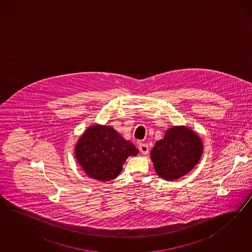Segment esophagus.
Returning a JSON list of instances; mask_svg holds the SVG:
<instances>
[{
  "instance_id": "1",
  "label": "esophagus",
  "mask_w": 252,
  "mask_h": 252,
  "mask_svg": "<svg viewBox=\"0 0 252 252\" xmlns=\"http://www.w3.org/2000/svg\"><path fill=\"white\" fill-rule=\"evenodd\" d=\"M138 150H139V152L142 153V154H148L149 153V146L145 144V143H140L139 145H138Z\"/></svg>"
}]
</instances>
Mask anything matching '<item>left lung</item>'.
Returning a JSON list of instances; mask_svg holds the SVG:
<instances>
[{
    "label": "left lung",
    "instance_id": "obj_1",
    "mask_svg": "<svg viewBox=\"0 0 252 252\" xmlns=\"http://www.w3.org/2000/svg\"><path fill=\"white\" fill-rule=\"evenodd\" d=\"M202 152V142L194 131L185 126H174L155 143L151 157L157 175L172 181L191 171Z\"/></svg>",
    "mask_w": 252,
    "mask_h": 252
}]
</instances>
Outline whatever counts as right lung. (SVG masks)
<instances>
[{"label": "right lung", "mask_w": 252, "mask_h": 252, "mask_svg": "<svg viewBox=\"0 0 252 252\" xmlns=\"http://www.w3.org/2000/svg\"><path fill=\"white\" fill-rule=\"evenodd\" d=\"M138 151L111 126L96 125L86 130L75 148L76 160L93 179L109 181L121 173L123 164Z\"/></svg>", "instance_id": "obj_1"}]
</instances>
